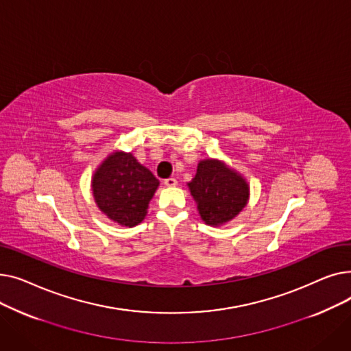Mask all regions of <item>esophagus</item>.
<instances>
[{"instance_id": "obj_1", "label": "esophagus", "mask_w": 351, "mask_h": 351, "mask_svg": "<svg viewBox=\"0 0 351 351\" xmlns=\"http://www.w3.org/2000/svg\"><path fill=\"white\" fill-rule=\"evenodd\" d=\"M163 183H165V186L173 188V186H176V185H178V180H176L175 178H169V179H165V180H163Z\"/></svg>"}]
</instances>
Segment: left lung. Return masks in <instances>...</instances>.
Segmentation results:
<instances>
[{
	"label": "left lung",
	"mask_w": 351,
	"mask_h": 351,
	"mask_svg": "<svg viewBox=\"0 0 351 351\" xmlns=\"http://www.w3.org/2000/svg\"><path fill=\"white\" fill-rule=\"evenodd\" d=\"M200 219L209 226H222L241 213L249 202L247 180L223 160L204 159L188 183Z\"/></svg>",
	"instance_id": "obj_1"
}]
</instances>
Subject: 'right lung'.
I'll return each instance as SVG.
<instances>
[{
	"mask_svg": "<svg viewBox=\"0 0 351 351\" xmlns=\"http://www.w3.org/2000/svg\"><path fill=\"white\" fill-rule=\"evenodd\" d=\"M90 186L98 209L108 219L134 228L145 219L159 180L131 152L114 151L95 169Z\"/></svg>",
	"mask_w": 351,
	"mask_h": 351,
	"instance_id": "obj_1",
	"label": "right lung"
}]
</instances>
